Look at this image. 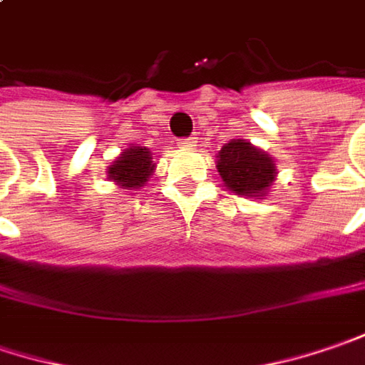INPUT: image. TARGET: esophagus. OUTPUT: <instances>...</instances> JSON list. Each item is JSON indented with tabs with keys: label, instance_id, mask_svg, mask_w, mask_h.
Listing matches in <instances>:
<instances>
[{
	"label": "esophagus",
	"instance_id": "34e87169",
	"mask_svg": "<svg viewBox=\"0 0 365 365\" xmlns=\"http://www.w3.org/2000/svg\"><path fill=\"white\" fill-rule=\"evenodd\" d=\"M196 143H198V138H196V136H185V138L180 140L182 149H194V147H196Z\"/></svg>",
	"mask_w": 365,
	"mask_h": 365
}]
</instances>
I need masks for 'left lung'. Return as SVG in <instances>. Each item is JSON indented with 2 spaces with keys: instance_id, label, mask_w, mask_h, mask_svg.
Returning <instances> with one entry per match:
<instances>
[{
  "instance_id": "1",
  "label": "left lung",
  "mask_w": 365,
  "mask_h": 365,
  "mask_svg": "<svg viewBox=\"0 0 365 365\" xmlns=\"http://www.w3.org/2000/svg\"><path fill=\"white\" fill-rule=\"evenodd\" d=\"M216 169L237 196L262 200L276 180L274 159L243 138H232L218 151Z\"/></svg>"
}]
</instances>
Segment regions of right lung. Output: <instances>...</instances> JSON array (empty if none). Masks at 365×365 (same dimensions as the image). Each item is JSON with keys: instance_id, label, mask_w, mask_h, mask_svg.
<instances>
[{"instance_id": "obj_1", "label": "right lung", "mask_w": 365, "mask_h": 365, "mask_svg": "<svg viewBox=\"0 0 365 365\" xmlns=\"http://www.w3.org/2000/svg\"><path fill=\"white\" fill-rule=\"evenodd\" d=\"M153 157L147 147H130L108 167V180L124 190H138L153 175Z\"/></svg>"}]
</instances>
